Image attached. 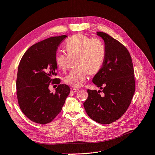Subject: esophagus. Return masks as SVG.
Returning <instances> with one entry per match:
<instances>
[{
  "instance_id": "34e87169",
  "label": "esophagus",
  "mask_w": 155,
  "mask_h": 155,
  "mask_svg": "<svg viewBox=\"0 0 155 155\" xmlns=\"http://www.w3.org/2000/svg\"><path fill=\"white\" fill-rule=\"evenodd\" d=\"M79 90L78 89H74V88H73V89H71V93H77V92H78Z\"/></svg>"
}]
</instances>
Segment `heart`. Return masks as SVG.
I'll return each mask as SVG.
<instances>
[{"instance_id": "obj_1", "label": "heart", "mask_w": 155, "mask_h": 155, "mask_svg": "<svg viewBox=\"0 0 155 155\" xmlns=\"http://www.w3.org/2000/svg\"><path fill=\"white\" fill-rule=\"evenodd\" d=\"M65 48L67 54H57L55 63L58 68L65 70L70 58H76L77 69L68 74L64 82L73 87H81L86 81L88 73L94 74L100 70L105 59L104 46L98 39L77 34L68 40Z\"/></svg>"}]
</instances>
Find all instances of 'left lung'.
<instances>
[{"instance_id":"left-lung-1","label":"left lung","mask_w":155,"mask_h":155,"mask_svg":"<svg viewBox=\"0 0 155 155\" xmlns=\"http://www.w3.org/2000/svg\"><path fill=\"white\" fill-rule=\"evenodd\" d=\"M105 43V59L93 78L101 91L87 90L84 103L87 115L100 124H110L125 113L135 91L132 60L127 48L108 34L97 32Z\"/></svg>"}]
</instances>
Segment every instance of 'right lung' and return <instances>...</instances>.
<instances>
[{"label":"right lung","instance_id":"right-lung-1","mask_svg":"<svg viewBox=\"0 0 155 155\" xmlns=\"http://www.w3.org/2000/svg\"><path fill=\"white\" fill-rule=\"evenodd\" d=\"M67 36L46 39L28 48L20 62L17 73L16 94L20 109L32 121L41 124L50 123L61 112L70 93L66 84H59L57 75L56 51ZM59 85L55 93L49 84Z\"/></svg>","mask_w":155,"mask_h":155}]
</instances>
